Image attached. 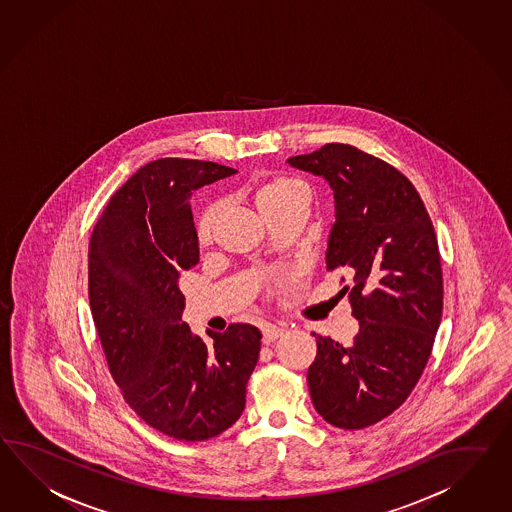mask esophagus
Returning <instances> with one entry per match:
<instances>
[{
  "instance_id": "obj_1",
  "label": "esophagus",
  "mask_w": 512,
  "mask_h": 512,
  "mask_svg": "<svg viewBox=\"0 0 512 512\" xmlns=\"http://www.w3.org/2000/svg\"><path fill=\"white\" fill-rule=\"evenodd\" d=\"M285 333H287V329H283V327L264 325V329H262V342H264V344H272L277 338L283 337Z\"/></svg>"
}]
</instances>
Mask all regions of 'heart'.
<instances>
[{
	"instance_id": "obj_1",
	"label": "heart",
	"mask_w": 512,
	"mask_h": 512,
	"mask_svg": "<svg viewBox=\"0 0 512 512\" xmlns=\"http://www.w3.org/2000/svg\"><path fill=\"white\" fill-rule=\"evenodd\" d=\"M309 200H311L309 187L300 179H292V177H275L266 185L257 188V192H255V205L262 216L268 212L288 207V205H305L307 207ZM220 211H222V203L212 201L201 212L198 224H196V235L201 242L211 238L212 229L216 225Z\"/></svg>"
}]
</instances>
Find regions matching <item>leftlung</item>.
<instances>
[{
	"label": "left lung",
	"instance_id": "8db88e82",
	"mask_svg": "<svg viewBox=\"0 0 512 512\" xmlns=\"http://www.w3.org/2000/svg\"><path fill=\"white\" fill-rule=\"evenodd\" d=\"M287 163L333 188L325 262L351 275L340 294L359 320L349 346L312 333V405L335 427L364 429L409 398L429 361L444 300L435 227L411 181L355 146L333 142Z\"/></svg>",
	"mask_w": 512,
	"mask_h": 512
}]
</instances>
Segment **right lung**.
<instances>
[{"instance_id": "right-lung-1", "label": "right lung", "mask_w": 512, "mask_h": 512, "mask_svg": "<svg viewBox=\"0 0 512 512\" xmlns=\"http://www.w3.org/2000/svg\"><path fill=\"white\" fill-rule=\"evenodd\" d=\"M237 170L157 159L116 190L88 244V300L114 383L138 416L168 437L207 440L237 422L261 331L231 324L194 335L177 279L200 262L188 198Z\"/></svg>"}]
</instances>
